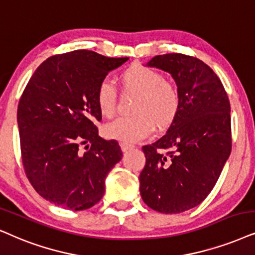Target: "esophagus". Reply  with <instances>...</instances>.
I'll list each match as a JSON object with an SVG mask.
<instances>
[{
  "label": "esophagus",
  "instance_id": "34e87169",
  "mask_svg": "<svg viewBox=\"0 0 255 255\" xmlns=\"http://www.w3.org/2000/svg\"><path fill=\"white\" fill-rule=\"evenodd\" d=\"M121 148H122V151H123V152H128V150H131V148H133V145H130V144H127V143H122Z\"/></svg>",
  "mask_w": 255,
  "mask_h": 255
}]
</instances>
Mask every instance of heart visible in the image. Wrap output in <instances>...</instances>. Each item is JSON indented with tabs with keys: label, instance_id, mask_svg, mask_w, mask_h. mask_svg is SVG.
I'll use <instances>...</instances> for the list:
<instances>
[{
	"label": "heart",
	"instance_id": "heart-1",
	"mask_svg": "<svg viewBox=\"0 0 255 255\" xmlns=\"http://www.w3.org/2000/svg\"><path fill=\"white\" fill-rule=\"evenodd\" d=\"M121 83L125 91L138 95L133 107L134 116L120 117L105 125L104 133L111 139L127 144L137 143L152 133L156 127L165 130L179 114L180 94L176 85L165 81L154 69L133 64L122 72ZM96 103L99 112L110 118L117 110V90L110 82L98 85Z\"/></svg>",
	"mask_w": 255,
	"mask_h": 255
}]
</instances>
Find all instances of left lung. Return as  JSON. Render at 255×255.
<instances>
[{
  "label": "left lung",
  "mask_w": 255,
  "mask_h": 255,
  "mask_svg": "<svg viewBox=\"0 0 255 255\" xmlns=\"http://www.w3.org/2000/svg\"><path fill=\"white\" fill-rule=\"evenodd\" d=\"M146 65L171 74L180 109L166 134L143 146L146 163L139 176L140 196L157 212H185L210 194L229 159L230 101L212 69L192 56L158 55Z\"/></svg>",
  "instance_id": "obj_1"
}]
</instances>
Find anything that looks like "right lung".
<instances>
[{"mask_svg": "<svg viewBox=\"0 0 255 255\" xmlns=\"http://www.w3.org/2000/svg\"><path fill=\"white\" fill-rule=\"evenodd\" d=\"M128 57L75 50L45 59L19 99L17 123L26 177L39 196L83 211L105 192V178L123 157L120 144L98 135L96 92ZM85 144L86 151L81 150Z\"/></svg>", "mask_w": 255, "mask_h": 255, "instance_id": "1", "label": "right lung"}]
</instances>
